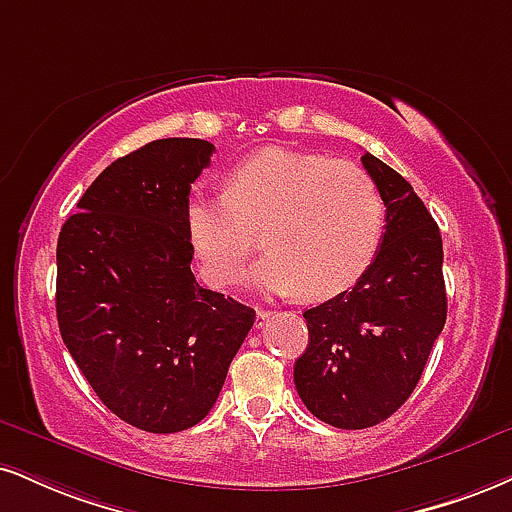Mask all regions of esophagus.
<instances>
[{
	"instance_id": "1",
	"label": "esophagus",
	"mask_w": 512,
	"mask_h": 512,
	"mask_svg": "<svg viewBox=\"0 0 512 512\" xmlns=\"http://www.w3.org/2000/svg\"><path fill=\"white\" fill-rule=\"evenodd\" d=\"M272 315H274L272 310H262V307H257V315H255V326H257V329H262V326L267 324L269 319H272Z\"/></svg>"
}]
</instances>
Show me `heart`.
<instances>
[{
	"mask_svg": "<svg viewBox=\"0 0 512 512\" xmlns=\"http://www.w3.org/2000/svg\"><path fill=\"white\" fill-rule=\"evenodd\" d=\"M183 219L212 288L238 279L260 231L267 252L250 269V286L319 303L353 288L377 260L386 207L360 166L267 147L233 166L224 193L190 190Z\"/></svg>",
	"mask_w": 512,
	"mask_h": 512,
	"instance_id": "b5f03b06",
	"label": "heart"
}]
</instances>
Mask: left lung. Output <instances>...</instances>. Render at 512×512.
<instances>
[{
    "mask_svg": "<svg viewBox=\"0 0 512 512\" xmlns=\"http://www.w3.org/2000/svg\"><path fill=\"white\" fill-rule=\"evenodd\" d=\"M362 164L386 205L381 250L353 291L303 312L310 343L293 369L305 408L338 429L374 427L410 398L448 310L432 214L389 164Z\"/></svg>",
    "mask_w": 512,
    "mask_h": 512,
    "instance_id": "8db88e82",
    "label": "left lung"
}]
</instances>
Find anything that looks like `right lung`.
<instances>
[{"label": "right lung", "instance_id": "obj_1", "mask_svg": "<svg viewBox=\"0 0 512 512\" xmlns=\"http://www.w3.org/2000/svg\"><path fill=\"white\" fill-rule=\"evenodd\" d=\"M214 145L152 140L92 181L57 243V319L97 398L174 434L205 420L255 310L190 272L186 200Z\"/></svg>", "mask_w": 512, "mask_h": 512}]
</instances>
